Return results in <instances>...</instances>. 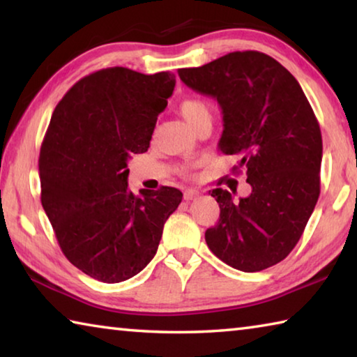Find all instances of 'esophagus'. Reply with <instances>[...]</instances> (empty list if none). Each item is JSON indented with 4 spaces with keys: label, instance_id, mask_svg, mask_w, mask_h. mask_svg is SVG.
I'll return each mask as SVG.
<instances>
[{
    "label": "esophagus",
    "instance_id": "esophagus-1",
    "mask_svg": "<svg viewBox=\"0 0 357 357\" xmlns=\"http://www.w3.org/2000/svg\"><path fill=\"white\" fill-rule=\"evenodd\" d=\"M197 197H198V192L197 190H192V189L184 190V200L185 202H190V200H193V198H197Z\"/></svg>",
    "mask_w": 357,
    "mask_h": 357
}]
</instances>
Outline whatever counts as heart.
I'll return each instance as SVG.
<instances>
[{"instance_id": "b5f03b06", "label": "heart", "mask_w": 357, "mask_h": 357, "mask_svg": "<svg viewBox=\"0 0 357 357\" xmlns=\"http://www.w3.org/2000/svg\"><path fill=\"white\" fill-rule=\"evenodd\" d=\"M179 113L192 129H195L202 121L211 118V108L200 99L183 100L179 104Z\"/></svg>"}]
</instances>
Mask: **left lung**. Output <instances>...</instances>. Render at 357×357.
<instances>
[{"label": "left lung", "mask_w": 357, "mask_h": 357, "mask_svg": "<svg viewBox=\"0 0 357 357\" xmlns=\"http://www.w3.org/2000/svg\"><path fill=\"white\" fill-rule=\"evenodd\" d=\"M193 91L222 108L219 149L238 155L252 192L234 200L214 189L217 225L204 233L217 258L244 273L280 263L294 249L319 197L321 130L298 80L261 52H233L179 69Z\"/></svg>", "instance_id": "1"}]
</instances>
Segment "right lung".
<instances>
[{
    "label": "right lung",
    "instance_id": "obj_1",
    "mask_svg": "<svg viewBox=\"0 0 357 357\" xmlns=\"http://www.w3.org/2000/svg\"><path fill=\"white\" fill-rule=\"evenodd\" d=\"M174 75L108 68L83 77L59 100L39 155L40 202L69 261L105 283L146 268L183 200L174 187L128 189L132 154L146 153Z\"/></svg>",
    "mask_w": 357,
    "mask_h": 357
}]
</instances>
